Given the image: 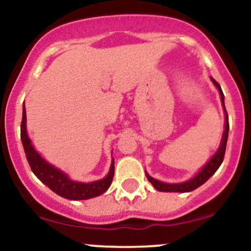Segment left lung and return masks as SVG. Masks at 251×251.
Here are the masks:
<instances>
[{
  "instance_id": "left-lung-1",
  "label": "left lung",
  "mask_w": 251,
  "mask_h": 251,
  "mask_svg": "<svg viewBox=\"0 0 251 251\" xmlns=\"http://www.w3.org/2000/svg\"><path fill=\"white\" fill-rule=\"evenodd\" d=\"M211 81L214 82V85L216 86L217 90H219L220 96H221V100H222V105H224V110H225V131H224V136H222V140H221V144H220V148L217 149L216 153L214 154L211 159L206 163V165L199 171L193 178H191L189 181L186 182H182V183H164V182L158 181V179L153 178V177L149 176L148 174H146L147 178L148 181L151 182V184L154 186V188L158 189L160 192H191L197 189L198 187H201V184L205 183L210 177L212 176L215 173H216L217 169L220 168V165L222 164L225 158V151H226V144H227V138H228V130H229V124H228V115H227V111L226 108H225V97H224V92L221 90V86L211 77Z\"/></svg>"
}]
</instances>
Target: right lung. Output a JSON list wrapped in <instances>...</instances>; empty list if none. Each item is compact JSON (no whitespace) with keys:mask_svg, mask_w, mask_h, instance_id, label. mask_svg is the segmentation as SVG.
<instances>
[{"mask_svg":"<svg viewBox=\"0 0 251 251\" xmlns=\"http://www.w3.org/2000/svg\"><path fill=\"white\" fill-rule=\"evenodd\" d=\"M20 138H22L23 147H24L25 155H26L27 163L31 168L35 176L45 183L50 189L63 198L70 199V201H85V199L95 198L104 193L110 187L111 181L114 177V160L111 161L110 170L107 176L100 181L90 182V183H82V182H75L68 177V175L54 168L47 163L39 153L31 146V141L27 137L26 133V113H25V105L23 107V119L20 125Z\"/></svg>","mask_w":251,"mask_h":251,"instance_id":"add662e5","label":"right lung"}]
</instances>
